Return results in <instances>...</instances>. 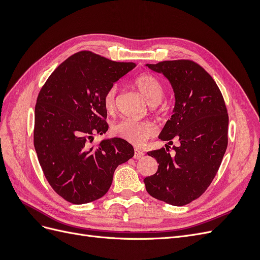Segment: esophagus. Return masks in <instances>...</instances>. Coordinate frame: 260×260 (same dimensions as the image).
I'll return each mask as SVG.
<instances>
[{
  "label": "esophagus",
  "mask_w": 260,
  "mask_h": 260,
  "mask_svg": "<svg viewBox=\"0 0 260 260\" xmlns=\"http://www.w3.org/2000/svg\"><path fill=\"white\" fill-rule=\"evenodd\" d=\"M144 156V153L143 152H141L140 149H138V148H136L135 149V159H140V158H142V157Z\"/></svg>",
  "instance_id": "1"
}]
</instances>
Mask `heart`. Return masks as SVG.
Here are the masks:
<instances>
[{"label":"heart","instance_id":"obj_1","mask_svg":"<svg viewBox=\"0 0 260 260\" xmlns=\"http://www.w3.org/2000/svg\"><path fill=\"white\" fill-rule=\"evenodd\" d=\"M137 89L141 93L149 105L158 104L164 94L162 86L160 82L155 77L143 74L140 75L135 80ZM117 94V85L114 84L107 90L104 96V104L107 108H113L115 106ZM155 132V128L149 121H136L131 119H124L118 121L114 124L113 133L116 137H119L128 142L141 145L151 138Z\"/></svg>","mask_w":260,"mask_h":260}]
</instances>
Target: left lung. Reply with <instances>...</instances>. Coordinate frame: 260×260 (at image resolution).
<instances>
[{"label":"left lung","mask_w":260,"mask_h":260,"mask_svg":"<svg viewBox=\"0 0 260 260\" xmlns=\"http://www.w3.org/2000/svg\"><path fill=\"white\" fill-rule=\"evenodd\" d=\"M164 75L175 93V107L159 135L169 149L147 153L159 164L155 175L144 179L147 193L174 206L199 199L214 180L228 146L229 117L218 85L205 69L192 60L146 64Z\"/></svg>","instance_id":"1"}]
</instances>
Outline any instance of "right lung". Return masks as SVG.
Masks as SVG:
<instances>
[{"instance_id": "right-lung-1", "label": "right lung", "mask_w": 260, "mask_h": 260, "mask_svg": "<svg viewBox=\"0 0 260 260\" xmlns=\"http://www.w3.org/2000/svg\"><path fill=\"white\" fill-rule=\"evenodd\" d=\"M136 66L82 51L61 62L39 93L35 148L46 180L67 202L80 205L101 199L116 168L135 155L120 138L103 139L96 146L90 142L108 130L105 93Z\"/></svg>"}]
</instances>
